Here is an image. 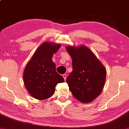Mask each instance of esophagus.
I'll list each match as a JSON object with an SVG mask.
<instances>
[{"mask_svg": "<svg viewBox=\"0 0 129 129\" xmlns=\"http://www.w3.org/2000/svg\"><path fill=\"white\" fill-rule=\"evenodd\" d=\"M63 78H64V81H66V77H67V76H66V74H63Z\"/></svg>", "mask_w": 129, "mask_h": 129, "instance_id": "34e87169", "label": "esophagus"}]
</instances>
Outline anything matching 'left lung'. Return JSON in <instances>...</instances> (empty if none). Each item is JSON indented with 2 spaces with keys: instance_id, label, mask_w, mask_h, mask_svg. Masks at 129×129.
I'll list each match as a JSON object with an SVG mask.
<instances>
[{
  "instance_id": "1",
  "label": "left lung",
  "mask_w": 129,
  "mask_h": 129,
  "mask_svg": "<svg viewBox=\"0 0 129 129\" xmlns=\"http://www.w3.org/2000/svg\"><path fill=\"white\" fill-rule=\"evenodd\" d=\"M66 48L73 59V71L66 78V82L76 99L82 103H90L103 90L106 69L85 45Z\"/></svg>"
}]
</instances>
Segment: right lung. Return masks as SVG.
Masks as SVG:
<instances>
[{
	"instance_id": "obj_1",
	"label": "right lung",
	"mask_w": 129,
	"mask_h": 129,
	"mask_svg": "<svg viewBox=\"0 0 129 129\" xmlns=\"http://www.w3.org/2000/svg\"><path fill=\"white\" fill-rule=\"evenodd\" d=\"M60 47V44L44 42L26 64L23 81L27 90L36 99L44 100L51 97L56 85L64 82L56 71V65L52 61L53 55Z\"/></svg>"
}]
</instances>
